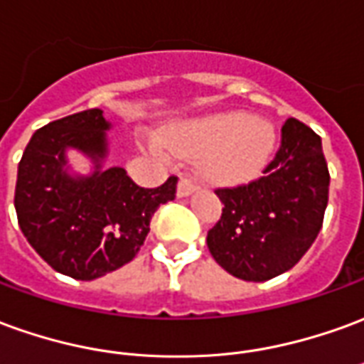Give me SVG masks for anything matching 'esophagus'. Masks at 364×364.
Returning a JSON list of instances; mask_svg holds the SVG:
<instances>
[{"mask_svg":"<svg viewBox=\"0 0 364 364\" xmlns=\"http://www.w3.org/2000/svg\"><path fill=\"white\" fill-rule=\"evenodd\" d=\"M197 191V183L193 181V179H189V177H181L179 179V183H177V197H189V195H193Z\"/></svg>","mask_w":364,"mask_h":364,"instance_id":"34e87169","label":"esophagus"}]
</instances>
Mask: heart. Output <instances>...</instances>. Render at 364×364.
<instances>
[{
    "mask_svg": "<svg viewBox=\"0 0 364 364\" xmlns=\"http://www.w3.org/2000/svg\"><path fill=\"white\" fill-rule=\"evenodd\" d=\"M276 128L270 120L230 110L183 122L165 132V141L175 154L203 157L208 179L236 185L256 179L276 149ZM146 149L159 159L169 157L161 139L147 138Z\"/></svg>",
    "mask_w": 364,
    "mask_h": 364,
    "instance_id": "1",
    "label": "heart"
}]
</instances>
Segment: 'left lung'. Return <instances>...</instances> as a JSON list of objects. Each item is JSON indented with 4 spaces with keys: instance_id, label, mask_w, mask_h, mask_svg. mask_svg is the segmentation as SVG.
<instances>
[{
    "instance_id": "left-lung-1",
    "label": "left lung",
    "mask_w": 364,
    "mask_h": 364,
    "mask_svg": "<svg viewBox=\"0 0 364 364\" xmlns=\"http://www.w3.org/2000/svg\"><path fill=\"white\" fill-rule=\"evenodd\" d=\"M264 177L217 189L225 205L208 230L218 266L244 282H266L294 268L321 230L329 169L321 138L296 118L282 128V146Z\"/></svg>"
}]
</instances>
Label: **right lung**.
<instances>
[{
    "instance_id": "obj_1",
    "label": "right lung",
    "mask_w": 364,
    "mask_h": 364,
    "mask_svg": "<svg viewBox=\"0 0 364 364\" xmlns=\"http://www.w3.org/2000/svg\"><path fill=\"white\" fill-rule=\"evenodd\" d=\"M110 128L100 108L50 122L33 134L17 169L15 210L27 242L50 268L82 282L128 264L177 189V177L144 189L124 167H104ZM68 149L93 161L90 174L70 171Z\"/></svg>"
}]
</instances>
